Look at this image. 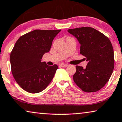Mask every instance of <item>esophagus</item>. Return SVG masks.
<instances>
[{"mask_svg": "<svg viewBox=\"0 0 122 122\" xmlns=\"http://www.w3.org/2000/svg\"><path fill=\"white\" fill-rule=\"evenodd\" d=\"M60 66L62 67H67L68 66L67 64H66V63H61L60 64Z\"/></svg>", "mask_w": 122, "mask_h": 122, "instance_id": "obj_1", "label": "esophagus"}]
</instances>
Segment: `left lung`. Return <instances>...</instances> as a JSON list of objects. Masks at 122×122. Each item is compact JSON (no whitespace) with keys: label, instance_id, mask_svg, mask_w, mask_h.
<instances>
[{"label":"left lung","instance_id":"8db88e82","mask_svg":"<svg viewBox=\"0 0 122 122\" xmlns=\"http://www.w3.org/2000/svg\"><path fill=\"white\" fill-rule=\"evenodd\" d=\"M67 31L78 40L80 54L88 62L85 69L76 66L73 81L84 92L98 91L108 81L114 69V51L110 40L90 27L68 29Z\"/></svg>","mask_w":122,"mask_h":122}]
</instances>
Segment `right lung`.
<instances>
[{
	"mask_svg": "<svg viewBox=\"0 0 122 122\" xmlns=\"http://www.w3.org/2000/svg\"><path fill=\"white\" fill-rule=\"evenodd\" d=\"M61 30H35L17 40L10 54L11 72L23 90L32 93L42 91L54 78L58 66L41 62L49 52L53 40Z\"/></svg>",
	"mask_w": 122,
	"mask_h": 122,
	"instance_id": "add662e5",
	"label": "right lung"
}]
</instances>
